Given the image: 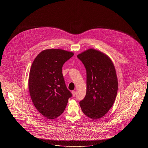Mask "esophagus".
I'll return each instance as SVG.
<instances>
[{
	"label": "esophagus",
	"instance_id": "1",
	"mask_svg": "<svg viewBox=\"0 0 148 148\" xmlns=\"http://www.w3.org/2000/svg\"><path fill=\"white\" fill-rule=\"evenodd\" d=\"M71 93H72V94H73V97H75V96L76 92H75V91H71Z\"/></svg>",
	"mask_w": 148,
	"mask_h": 148
}]
</instances>
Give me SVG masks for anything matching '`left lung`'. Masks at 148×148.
<instances>
[{"label": "left lung", "mask_w": 148, "mask_h": 148, "mask_svg": "<svg viewBox=\"0 0 148 148\" xmlns=\"http://www.w3.org/2000/svg\"><path fill=\"white\" fill-rule=\"evenodd\" d=\"M86 71V92L79 104L92 119L104 116L113 106L118 92V79L112 61L105 54L90 49L77 56Z\"/></svg>", "instance_id": "8db88e82"}]
</instances>
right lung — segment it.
<instances>
[{
	"instance_id": "1",
	"label": "right lung",
	"mask_w": 148,
	"mask_h": 148,
	"mask_svg": "<svg viewBox=\"0 0 148 148\" xmlns=\"http://www.w3.org/2000/svg\"><path fill=\"white\" fill-rule=\"evenodd\" d=\"M74 53L59 49L44 50L33 61L29 76V90L38 111L49 119L63 113L69 98L62 67Z\"/></svg>"
}]
</instances>
